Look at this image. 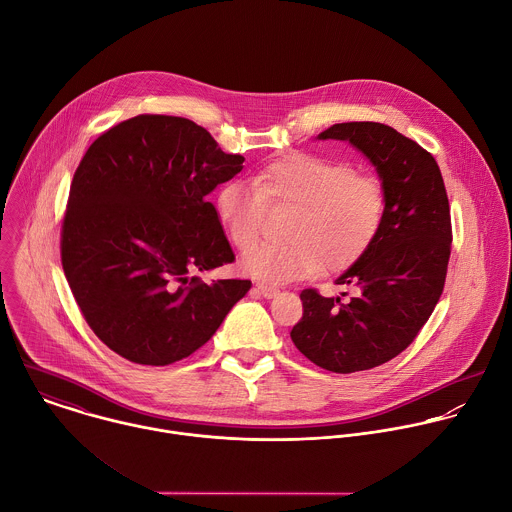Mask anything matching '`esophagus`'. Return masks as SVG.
I'll list each match as a JSON object with an SVG mask.
<instances>
[{
  "instance_id": "esophagus-1",
  "label": "esophagus",
  "mask_w": 512,
  "mask_h": 512,
  "mask_svg": "<svg viewBox=\"0 0 512 512\" xmlns=\"http://www.w3.org/2000/svg\"><path fill=\"white\" fill-rule=\"evenodd\" d=\"M255 287H257V291H259V293H261L265 299H273V297H277V295H279V289H277V287H273V285L257 283Z\"/></svg>"
}]
</instances>
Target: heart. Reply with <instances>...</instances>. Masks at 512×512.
I'll use <instances>...</instances> for the list:
<instances>
[{"label": "heart", "instance_id": "b5f03b06", "mask_svg": "<svg viewBox=\"0 0 512 512\" xmlns=\"http://www.w3.org/2000/svg\"><path fill=\"white\" fill-rule=\"evenodd\" d=\"M267 205L293 207L289 241L251 247L239 267L265 283H291L353 265L383 225L387 193L377 177L347 163L315 153L281 155L259 167L253 183L229 181L217 195L219 221L239 249L261 235Z\"/></svg>", "mask_w": 512, "mask_h": 512}]
</instances>
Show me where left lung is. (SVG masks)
Masks as SVG:
<instances>
[{"label":"left lung","instance_id":"1","mask_svg":"<svg viewBox=\"0 0 512 512\" xmlns=\"http://www.w3.org/2000/svg\"><path fill=\"white\" fill-rule=\"evenodd\" d=\"M317 139L349 141L373 163L387 211L375 241L337 279L361 293L341 301L305 289L291 339L327 371H367L403 353L439 303L453 241L449 197L435 157L389 125L335 123Z\"/></svg>","mask_w":512,"mask_h":512}]
</instances>
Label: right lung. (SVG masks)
Instances as JSON below:
<instances>
[{"label": "right lung", "mask_w": 512, "mask_h": 512, "mask_svg": "<svg viewBox=\"0 0 512 512\" xmlns=\"http://www.w3.org/2000/svg\"><path fill=\"white\" fill-rule=\"evenodd\" d=\"M185 117L137 115L83 155L61 227V265L91 331L137 365L203 347L251 281L193 273L235 259L207 195L243 169Z\"/></svg>", "instance_id": "add662e5"}]
</instances>
